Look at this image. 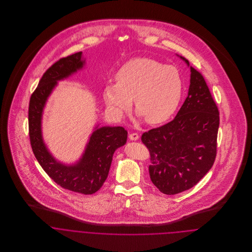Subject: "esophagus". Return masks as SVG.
Here are the masks:
<instances>
[{"instance_id": "1", "label": "esophagus", "mask_w": 252, "mask_h": 252, "mask_svg": "<svg viewBox=\"0 0 252 252\" xmlns=\"http://www.w3.org/2000/svg\"><path fill=\"white\" fill-rule=\"evenodd\" d=\"M139 138H140V136L138 133H132L129 135V139L131 141H137V140H139Z\"/></svg>"}]
</instances>
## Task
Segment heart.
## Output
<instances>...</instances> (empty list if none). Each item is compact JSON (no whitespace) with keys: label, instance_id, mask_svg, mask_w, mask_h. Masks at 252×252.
I'll use <instances>...</instances> for the list:
<instances>
[{"label":"heart","instance_id":"1","mask_svg":"<svg viewBox=\"0 0 252 252\" xmlns=\"http://www.w3.org/2000/svg\"><path fill=\"white\" fill-rule=\"evenodd\" d=\"M116 82H108L104 98L109 111L121 117L133 103L149 124L168 120L180 106L183 81L180 71L149 58H135L116 72Z\"/></svg>","mask_w":252,"mask_h":252}]
</instances>
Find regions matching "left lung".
<instances>
[{"label": "left lung", "instance_id": "8db88e82", "mask_svg": "<svg viewBox=\"0 0 252 252\" xmlns=\"http://www.w3.org/2000/svg\"><path fill=\"white\" fill-rule=\"evenodd\" d=\"M190 72L188 96L177 116L142 136L150 153V180L166 195L192 188L216 160L219 111L202 73L191 66Z\"/></svg>", "mask_w": 252, "mask_h": 252}]
</instances>
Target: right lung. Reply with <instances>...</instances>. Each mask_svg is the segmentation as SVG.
Listing matches in <instances>:
<instances>
[{
  "label": "right lung",
  "instance_id": "add662e5",
  "mask_svg": "<svg viewBox=\"0 0 252 252\" xmlns=\"http://www.w3.org/2000/svg\"><path fill=\"white\" fill-rule=\"evenodd\" d=\"M82 52L61 58L46 70L31 95L28 111L29 137L37 162L61 187L89 195L97 192L108 178L114 151L127 142V131L120 126L95 128L84 153L76 164L58 162L48 151L41 135V116L47 98L58 80L69 77L84 65Z\"/></svg>",
  "mask_w": 252,
  "mask_h": 252
}]
</instances>
